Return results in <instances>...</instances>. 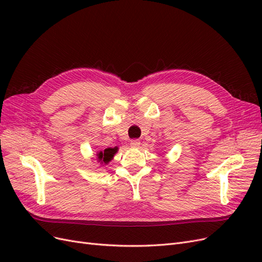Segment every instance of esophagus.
<instances>
[{
	"label": "esophagus",
	"mask_w": 262,
	"mask_h": 262,
	"mask_svg": "<svg viewBox=\"0 0 262 262\" xmlns=\"http://www.w3.org/2000/svg\"><path fill=\"white\" fill-rule=\"evenodd\" d=\"M130 146L131 147H139L140 146V141L138 139H134L130 142Z\"/></svg>",
	"instance_id": "1"
}]
</instances>
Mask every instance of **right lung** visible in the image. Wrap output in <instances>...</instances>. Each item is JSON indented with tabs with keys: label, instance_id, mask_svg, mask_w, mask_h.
Segmentation results:
<instances>
[{
	"label": "right lung",
	"instance_id": "add662e5",
	"mask_svg": "<svg viewBox=\"0 0 262 262\" xmlns=\"http://www.w3.org/2000/svg\"><path fill=\"white\" fill-rule=\"evenodd\" d=\"M118 150V147H108L105 148V150H100L97 154V160L98 162H100V164H108L110 161L113 160L114 155L116 154V152Z\"/></svg>",
	"mask_w": 262,
	"mask_h": 262
}]
</instances>
